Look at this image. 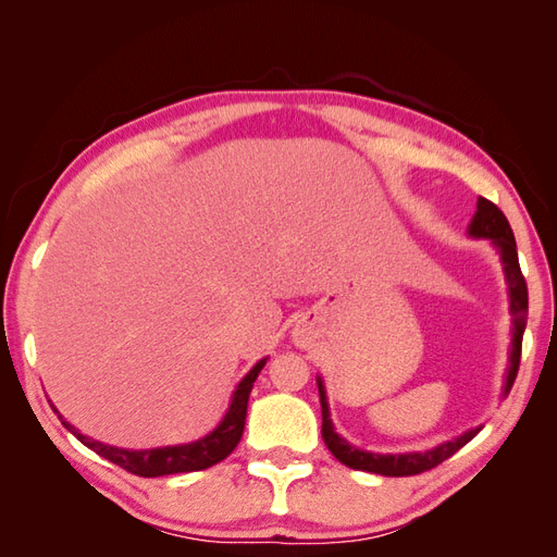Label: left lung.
Returning <instances> with one entry per match:
<instances>
[{
  "label": "left lung",
  "mask_w": 557,
  "mask_h": 557,
  "mask_svg": "<svg viewBox=\"0 0 557 557\" xmlns=\"http://www.w3.org/2000/svg\"><path fill=\"white\" fill-rule=\"evenodd\" d=\"M469 234L476 236V239H491V244L498 248L503 270H505V282H507V294H510V313H512V351H510V369H507L505 377V395L510 393V387L519 371V359H522V337L527 327V311H529V292H527V280L522 275V268H519L517 258V244L510 222L503 215V210L491 203L488 198H479L476 203V215L469 224ZM318 395H321V411H323V441L330 453H333L342 465L349 469L359 471H371V474L381 476H413L423 474L433 467L441 465L447 457H453L459 447H465L471 437H474L481 429L467 431L465 435L455 437V441L441 443L433 449H425V453H407V455H377V453H366V449L354 447L347 443L345 437L335 433L333 419H330L327 409V397H325V385L323 377L318 375Z\"/></svg>",
  "instance_id": "obj_1"
}]
</instances>
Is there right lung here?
Segmentation results:
<instances>
[{
    "label": "right lung",
    "mask_w": 557,
    "mask_h": 557,
    "mask_svg": "<svg viewBox=\"0 0 557 557\" xmlns=\"http://www.w3.org/2000/svg\"><path fill=\"white\" fill-rule=\"evenodd\" d=\"M268 359H260L251 371H248L242 383L236 385L234 395H232V405L224 413V419L212 433H208L200 441L186 443V445H172V447H152V449H122V447H112L98 441H90L88 435L78 433L74 425L66 423L62 417V423L66 429L74 433L78 441L90 447L92 453H98L100 457L110 459L112 465L126 469L128 474L144 476V479H156V476H168V474H186V471H200L208 469L212 465H218L227 455H232V449L239 445L242 433H244V423H246V407H248V395H251V387L256 383L258 373L263 371Z\"/></svg>",
    "instance_id": "add662e5"
}]
</instances>
